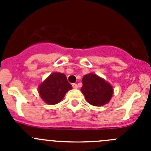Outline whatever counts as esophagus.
I'll list each match as a JSON object with an SVG mask.
<instances>
[{
	"instance_id": "obj_1",
	"label": "esophagus",
	"mask_w": 151,
	"mask_h": 151,
	"mask_svg": "<svg viewBox=\"0 0 151 151\" xmlns=\"http://www.w3.org/2000/svg\"><path fill=\"white\" fill-rule=\"evenodd\" d=\"M73 88L75 89L78 88V85H77V84H76V83L73 84Z\"/></svg>"
}]
</instances>
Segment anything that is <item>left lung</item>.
Here are the masks:
<instances>
[{
  "mask_svg": "<svg viewBox=\"0 0 151 151\" xmlns=\"http://www.w3.org/2000/svg\"><path fill=\"white\" fill-rule=\"evenodd\" d=\"M81 91L90 104L95 106L107 104L113 94L112 85L94 73L85 75L82 78Z\"/></svg>",
  "mask_w": 151,
  "mask_h": 151,
  "instance_id": "1",
  "label": "left lung"
}]
</instances>
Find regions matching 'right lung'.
<instances>
[{"label":"right lung","instance_id":"obj_1","mask_svg":"<svg viewBox=\"0 0 151 151\" xmlns=\"http://www.w3.org/2000/svg\"><path fill=\"white\" fill-rule=\"evenodd\" d=\"M73 88L67 81L66 75L60 73H53L38 87L41 99L50 105L60 102L68 91Z\"/></svg>","mask_w":151,"mask_h":151}]
</instances>
